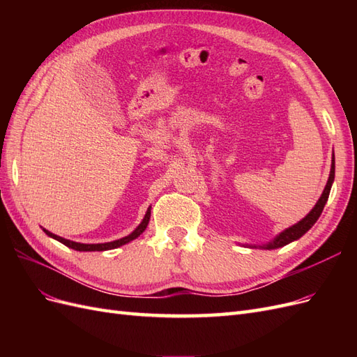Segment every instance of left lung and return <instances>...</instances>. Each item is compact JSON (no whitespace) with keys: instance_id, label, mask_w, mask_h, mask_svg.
Instances as JSON below:
<instances>
[{"instance_id":"obj_1","label":"left lung","mask_w":357,"mask_h":357,"mask_svg":"<svg viewBox=\"0 0 357 357\" xmlns=\"http://www.w3.org/2000/svg\"><path fill=\"white\" fill-rule=\"evenodd\" d=\"M333 178H335V156H332V164H331V172H329V178H328V183L325 189H323L321 192V197L319 198V201L316 202L314 207H312V210L305 215L304 219L299 220L298 223L291 225L290 228H286L283 232H280L277 236H274V240H271L266 244H262V245H256V244H245L247 247H255V248H265V250H274V248H278V247H283L291 241H296L299 240L302 235H304L307 231L311 229V226L314 225L317 222V219L320 218V214L323 211V208H325V204L328 202V198H329V193H331V188H332V183H333Z\"/></svg>"}]
</instances>
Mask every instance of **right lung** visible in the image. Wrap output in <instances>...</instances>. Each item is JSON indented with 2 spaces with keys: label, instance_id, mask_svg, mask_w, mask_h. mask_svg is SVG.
<instances>
[{
  "label": "right lung",
  "instance_id": "right-lung-1",
  "mask_svg": "<svg viewBox=\"0 0 357 357\" xmlns=\"http://www.w3.org/2000/svg\"><path fill=\"white\" fill-rule=\"evenodd\" d=\"M150 208H152V207L147 208V211H146V214H144V218H143L142 223H139L131 234L123 236V238H119V240H114V241H110V243L83 244V243H75V241H71V240L62 238V236L52 234L50 231H47V229H45V228H43V231H45L46 235H49L50 238L56 240V241L62 243L63 245H67V247H70V248H74V250H77V252H105V250H113V248H117V247H121V245H123V244L131 243L132 240L138 238V236L146 231L147 225H149V220H150Z\"/></svg>",
  "mask_w": 357,
  "mask_h": 357
}]
</instances>
